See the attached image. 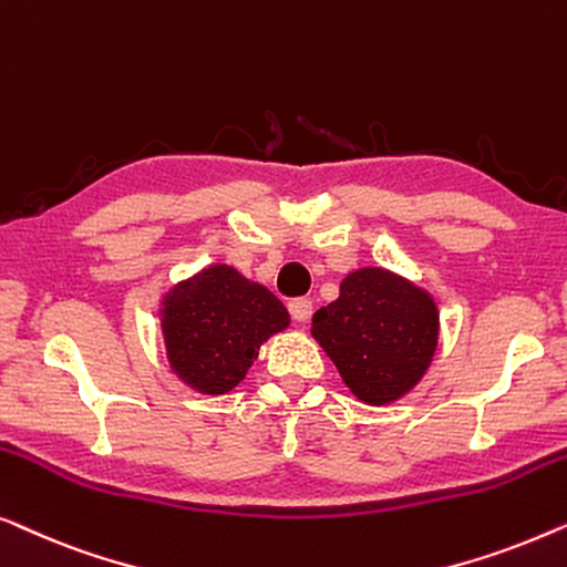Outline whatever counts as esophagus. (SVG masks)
Segmentation results:
<instances>
[{"mask_svg": "<svg viewBox=\"0 0 567 567\" xmlns=\"http://www.w3.org/2000/svg\"><path fill=\"white\" fill-rule=\"evenodd\" d=\"M290 316L295 318V321H300V323H306L308 318H310V313H313V302H310L308 298H295V300H290Z\"/></svg>", "mask_w": 567, "mask_h": 567, "instance_id": "obj_1", "label": "esophagus"}]
</instances>
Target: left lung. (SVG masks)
Wrapping results in <instances>:
<instances>
[{"label":"left lung","instance_id":"8db88e82","mask_svg":"<svg viewBox=\"0 0 567 567\" xmlns=\"http://www.w3.org/2000/svg\"><path fill=\"white\" fill-rule=\"evenodd\" d=\"M310 333L347 388L360 401L382 405L424 378L440 337V313L421 287L367 267L347 275L339 298L316 310Z\"/></svg>","mask_w":567,"mask_h":567}]
</instances>
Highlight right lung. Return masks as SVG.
<instances>
[{
	"label": "right lung",
	"instance_id": "add662e5",
	"mask_svg": "<svg viewBox=\"0 0 567 567\" xmlns=\"http://www.w3.org/2000/svg\"><path fill=\"white\" fill-rule=\"evenodd\" d=\"M162 331L172 370L205 395L234 390L259 347L290 316L267 287L234 267L213 265L164 295Z\"/></svg>",
	"mask_w": 567,
	"mask_h": 567
}]
</instances>
